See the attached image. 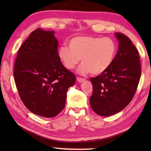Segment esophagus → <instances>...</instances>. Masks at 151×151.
I'll return each instance as SVG.
<instances>
[{
	"label": "esophagus",
	"mask_w": 151,
	"mask_h": 151,
	"mask_svg": "<svg viewBox=\"0 0 151 151\" xmlns=\"http://www.w3.org/2000/svg\"><path fill=\"white\" fill-rule=\"evenodd\" d=\"M76 80H77V82L78 83H83V82H84L85 81V79H84V78H76Z\"/></svg>",
	"instance_id": "34e87169"
}]
</instances>
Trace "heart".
Returning a JSON list of instances; mask_svg holds the SVG:
<instances>
[{
  "label": "heart",
  "instance_id": "heart-1",
  "mask_svg": "<svg viewBox=\"0 0 151 151\" xmlns=\"http://www.w3.org/2000/svg\"><path fill=\"white\" fill-rule=\"evenodd\" d=\"M116 53V42L111 38L78 36L69 41V47L62 46L58 57L65 67L73 69L81 59L78 73L100 75L112 65Z\"/></svg>",
  "mask_w": 151,
  "mask_h": 151
}]
</instances>
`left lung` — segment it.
Returning a JSON list of instances; mask_svg holds the SVG:
<instances>
[{
	"label": "left lung",
	"mask_w": 151,
	"mask_h": 151,
	"mask_svg": "<svg viewBox=\"0 0 151 151\" xmlns=\"http://www.w3.org/2000/svg\"><path fill=\"white\" fill-rule=\"evenodd\" d=\"M119 41L118 52L105 72L91 78L92 109L97 114L109 116L118 113L132 101L140 78L139 52L127 36L114 33Z\"/></svg>",
	"instance_id": "8db88e82"
}]
</instances>
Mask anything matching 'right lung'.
Returning a JSON list of instances; mask_svg holds the SVG:
<instances>
[{
  "instance_id": "obj_1",
  "label": "right lung",
  "mask_w": 151,
  "mask_h": 151,
  "mask_svg": "<svg viewBox=\"0 0 151 151\" xmlns=\"http://www.w3.org/2000/svg\"><path fill=\"white\" fill-rule=\"evenodd\" d=\"M58 44L54 30L37 29L21 45L14 63L20 99L30 112L46 118L62 111L66 92L76 81L58 57Z\"/></svg>"
}]
</instances>
